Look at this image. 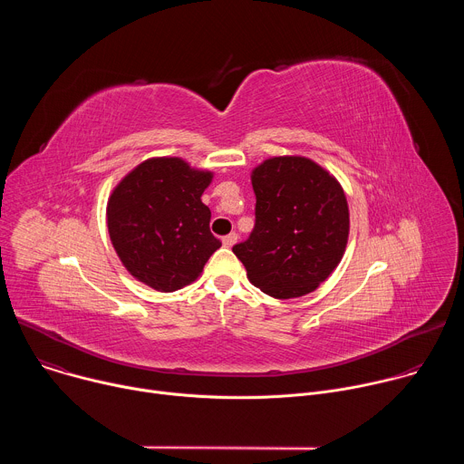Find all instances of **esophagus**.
Listing matches in <instances>:
<instances>
[{"label": "esophagus", "mask_w": 464, "mask_h": 464, "mask_svg": "<svg viewBox=\"0 0 464 464\" xmlns=\"http://www.w3.org/2000/svg\"><path fill=\"white\" fill-rule=\"evenodd\" d=\"M237 238H238V237H237V233H229V235H226V237L222 238V242H224V246H226V247H231V246L237 242Z\"/></svg>", "instance_id": "34e87169"}]
</instances>
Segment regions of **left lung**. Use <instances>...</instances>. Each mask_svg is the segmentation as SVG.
<instances>
[{
  "label": "left lung",
  "instance_id": "8db88e82",
  "mask_svg": "<svg viewBox=\"0 0 464 464\" xmlns=\"http://www.w3.org/2000/svg\"><path fill=\"white\" fill-rule=\"evenodd\" d=\"M255 227L233 253L247 279L276 299L314 292L340 264L349 206L338 179L308 158L281 156L251 172Z\"/></svg>",
  "mask_w": 464,
  "mask_h": 464
}]
</instances>
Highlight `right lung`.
<instances>
[{
  "label": "right lung",
  "instance_id": "obj_1",
  "mask_svg": "<svg viewBox=\"0 0 464 464\" xmlns=\"http://www.w3.org/2000/svg\"><path fill=\"white\" fill-rule=\"evenodd\" d=\"M213 174L179 158H152L113 188L108 233L124 268L160 292H174L202 274L222 246L211 233L202 194Z\"/></svg>",
  "mask_w": 464,
  "mask_h": 464
}]
</instances>
